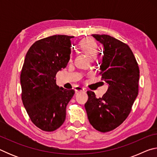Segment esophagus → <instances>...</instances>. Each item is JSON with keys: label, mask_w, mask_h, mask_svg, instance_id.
Returning <instances> with one entry per match:
<instances>
[{"label": "esophagus", "mask_w": 157, "mask_h": 157, "mask_svg": "<svg viewBox=\"0 0 157 157\" xmlns=\"http://www.w3.org/2000/svg\"><path fill=\"white\" fill-rule=\"evenodd\" d=\"M75 91L76 93L78 92H82V91H84L85 89L83 87H81V86H76L75 88Z\"/></svg>", "instance_id": "esophagus-1"}]
</instances>
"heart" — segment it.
Wrapping results in <instances>:
<instances>
[{"mask_svg": "<svg viewBox=\"0 0 157 157\" xmlns=\"http://www.w3.org/2000/svg\"><path fill=\"white\" fill-rule=\"evenodd\" d=\"M79 48L89 57H95L97 52V46L95 42L91 39H84L79 44Z\"/></svg>", "mask_w": 157, "mask_h": 157, "instance_id": "b5f03b06", "label": "heart"}]
</instances>
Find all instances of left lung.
<instances>
[{"mask_svg":"<svg viewBox=\"0 0 157 157\" xmlns=\"http://www.w3.org/2000/svg\"><path fill=\"white\" fill-rule=\"evenodd\" d=\"M92 36L104 47L100 75L109 86L100 98L94 92L87 91L84 107L91 125L107 132L123 123L131 111L139 93V68L128 45L107 34Z\"/></svg>","mask_w":157,"mask_h":157,"instance_id":"obj_1","label":"left lung"}]
</instances>
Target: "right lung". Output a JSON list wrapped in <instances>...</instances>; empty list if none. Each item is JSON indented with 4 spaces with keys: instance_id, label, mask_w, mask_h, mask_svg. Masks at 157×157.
I'll list each match as a JSON object with an SVG mask.
<instances>
[{
    "instance_id": "right-lung-1",
    "label": "right lung",
    "mask_w": 157,
    "mask_h": 157,
    "mask_svg": "<svg viewBox=\"0 0 157 157\" xmlns=\"http://www.w3.org/2000/svg\"><path fill=\"white\" fill-rule=\"evenodd\" d=\"M53 35L32 45L21 73V98L32 122L43 131L52 132L66 119V108L75 91L58 86L55 76L70 59L71 39Z\"/></svg>"
}]
</instances>
